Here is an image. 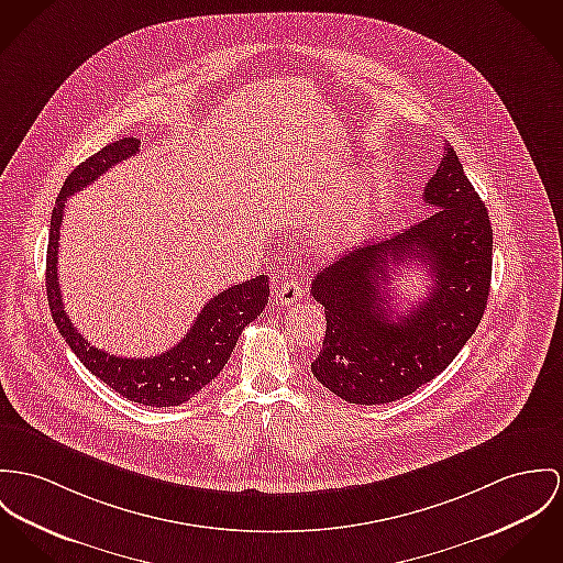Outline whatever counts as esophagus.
<instances>
[{
    "label": "esophagus",
    "mask_w": 563,
    "mask_h": 563,
    "mask_svg": "<svg viewBox=\"0 0 563 563\" xmlns=\"http://www.w3.org/2000/svg\"><path fill=\"white\" fill-rule=\"evenodd\" d=\"M300 296H302L300 283H298L296 278H289V280H285V283L278 287L274 300H276L278 306H291V303H296L300 300Z\"/></svg>",
    "instance_id": "esophagus-1"
}]
</instances>
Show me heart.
Listing matches in <instances>:
<instances>
[{
  "label": "heart",
  "instance_id": "obj_1",
  "mask_svg": "<svg viewBox=\"0 0 563 563\" xmlns=\"http://www.w3.org/2000/svg\"><path fill=\"white\" fill-rule=\"evenodd\" d=\"M368 210H371V195L366 186H353L351 192L334 201L319 208L306 227L308 244L314 251H339L355 244L368 222Z\"/></svg>",
  "mask_w": 563,
  "mask_h": 563
}]
</instances>
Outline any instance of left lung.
Here are the masks:
<instances>
[{"mask_svg": "<svg viewBox=\"0 0 563 563\" xmlns=\"http://www.w3.org/2000/svg\"><path fill=\"white\" fill-rule=\"evenodd\" d=\"M422 199L431 217L355 249L312 278L310 294L325 306V339L310 371L346 402H391L433 382L484 314L493 229L452 145H445ZM405 262L424 264L432 287L411 311L396 313L387 280Z\"/></svg>", "mask_w": 563, "mask_h": 563, "instance_id": "8db88e82", "label": "left lung"}]
</instances>
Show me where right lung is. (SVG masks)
I'll return each instance as SVG.
<instances>
[{"label": "right lung", "instance_id": "1", "mask_svg": "<svg viewBox=\"0 0 563 563\" xmlns=\"http://www.w3.org/2000/svg\"><path fill=\"white\" fill-rule=\"evenodd\" d=\"M141 147L136 136H124L104 145L66 177L53 208L46 249V298L59 334L84 362L87 371L126 400L147 407H175L206 388L224 368L242 330L255 321L267 306L269 283L260 274L242 285H233L214 296L197 314L188 334L161 355L120 357L89 345L70 323L57 283V251L64 208L70 195L96 181L111 167L134 156Z\"/></svg>", "mask_w": 563, "mask_h": 563}]
</instances>
